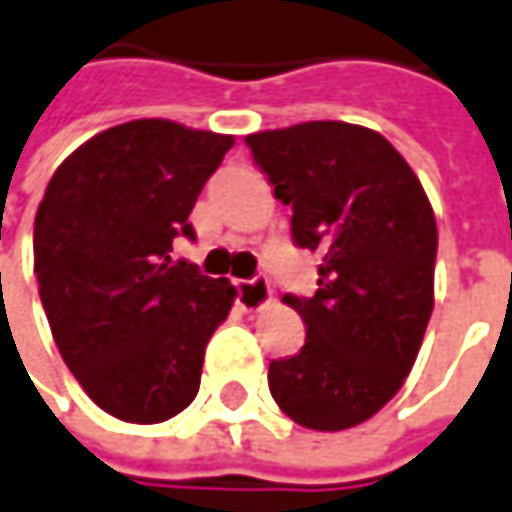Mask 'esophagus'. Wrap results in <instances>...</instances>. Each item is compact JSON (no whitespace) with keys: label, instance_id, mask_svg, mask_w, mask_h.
<instances>
[{"label":"esophagus","instance_id":"34e87169","mask_svg":"<svg viewBox=\"0 0 512 512\" xmlns=\"http://www.w3.org/2000/svg\"><path fill=\"white\" fill-rule=\"evenodd\" d=\"M273 296L267 276H253V279H239L236 282V302L245 310H259L265 307Z\"/></svg>","mask_w":512,"mask_h":512}]
</instances>
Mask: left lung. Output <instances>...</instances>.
<instances>
[{
	"instance_id": "8db88e82",
	"label": "left lung",
	"mask_w": 512,
	"mask_h": 512,
	"mask_svg": "<svg viewBox=\"0 0 512 512\" xmlns=\"http://www.w3.org/2000/svg\"><path fill=\"white\" fill-rule=\"evenodd\" d=\"M245 142L293 210L296 247L322 253L316 293H285L307 339L270 362V396L302 427L347 430L399 393L422 347L439 247L433 207L376 130L305 122Z\"/></svg>"
}]
</instances>
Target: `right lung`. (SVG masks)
Here are the masks:
<instances>
[{"mask_svg":"<svg viewBox=\"0 0 512 512\" xmlns=\"http://www.w3.org/2000/svg\"><path fill=\"white\" fill-rule=\"evenodd\" d=\"M233 136L136 119L56 168L33 222V273L62 359L105 413L156 424L199 393L207 339L236 290L185 259L176 236Z\"/></svg>","mask_w":512,"mask_h":512,"instance_id":"right-lung-1","label":"right lung"}]
</instances>
